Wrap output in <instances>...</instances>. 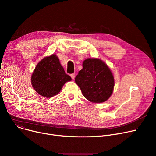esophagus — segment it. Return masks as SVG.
<instances>
[{
	"label": "esophagus",
	"mask_w": 156,
	"mask_h": 156,
	"mask_svg": "<svg viewBox=\"0 0 156 156\" xmlns=\"http://www.w3.org/2000/svg\"><path fill=\"white\" fill-rule=\"evenodd\" d=\"M71 78L73 79V80H74L75 79V73H73V74H71Z\"/></svg>",
	"instance_id": "34e87169"
}]
</instances>
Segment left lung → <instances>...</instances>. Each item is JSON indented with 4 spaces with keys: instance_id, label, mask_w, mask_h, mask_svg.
Returning a JSON list of instances; mask_svg holds the SVG:
<instances>
[{
    "instance_id": "8db88e82",
    "label": "left lung",
    "mask_w": 156,
    "mask_h": 156,
    "mask_svg": "<svg viewBox=\"0 0 156 156\" xmlns=\"http://www.w3.org/2000/svg\"><path fill=\"white\" fill-rule=\"evenodd\" d=\"M78 72L75 82L86 99L92 103H102L111 96L114 87L113 74L103 61L87 58Z\"/></svg>"
}]
</instances>
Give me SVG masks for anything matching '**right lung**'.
I'll use <instances>...</instances> for the list:
<instances>
[{"label":"right lung","instance_id":"obj_1","mask_svg":"<svg viewBox=\"0 0 156 156\" xmlns=\"http://www.w3.org/2000/svg\"><path fill=\"white\" fill-rule=\"evenodd\" d=\"M71 78L65 73L59 59L53 54L46 56L36 66L31 76V85L41 96L50 98L59 94Z\"/></svg>","mask_w":156,"mask_h":156}]
</instances>
